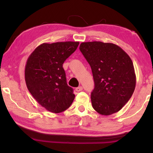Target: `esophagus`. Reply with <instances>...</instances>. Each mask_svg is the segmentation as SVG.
<instances>
[{
    "label": "esophagus",
    "instance_id": "obj_1",
    "mask_svg": "<svg viewBox=\"0 0 153 153\" xmlns=\"http://www.w3.org/2000/svg\"><path fill=\"white\" fill-rule=\"evenodd\" d=\"M82 90H83V88H82V86H79V87L76 88V91L77 92H80V91H82Z\"/></svg>",
    "mask_w": 153,
    "mask_h": 153
}]
</instances>
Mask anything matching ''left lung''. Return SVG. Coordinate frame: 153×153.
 <instances>
[{
	"label": "left lung",
	"mask_w": 153,
	"mask_h": 153,
	"mask_svg": "<svg viewBox=\"0 0 153 153\" xmlns=\"http://www.w3.org/2000/svg\"><path fill=\"white\" fill-rule=\"evenodd\" d=\"M79 50L90 64L94 78L92 107L102 115L118 112L135 90L132 61L122 48L113 43L82 42Z\"/></svg>",
	"instance_id": "obj_1"
}]
</instances>
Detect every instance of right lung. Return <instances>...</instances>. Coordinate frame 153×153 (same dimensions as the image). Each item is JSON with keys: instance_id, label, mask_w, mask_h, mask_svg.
Listing matches in <instances>:
<instances>
[{"instance_id": "obj_1", "label": "right lung", "mask_w": 153, "mask_h": 153, "mask_svg": "<svg viewBox=\"0 0 153 153\" xmlns=\"http://www.w3.org/2000/svg\"><path fill=\"white\" fill-rule=\"evenodd\" d=\"M78 45L79 42L70 41L43 43L27 59L25 67L27 89L50 112H63L74 101V90L67 84L63 64Z\"/></svg>"}]
</instances>
